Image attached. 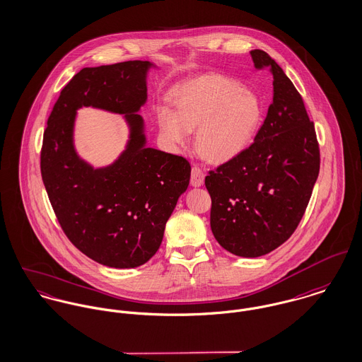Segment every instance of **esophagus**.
I'll use <instances>...</instances> for the list:
<instances>
[{"mask_svg": "<svg viewBox=\"0 0 362 362\" xmlns=\"http://www.w3.org/2000/svg\"><path fill=\"white\" fill-rule=\"evenodd\" d=\"M204 182V173L200 167H192V171H191V185L192 187H200L203 185Z\"/></svg>", "mask_w": 362, "mask_h": 362, "instance_id": "esophagus-1", "label": "esophagus"}]
</instances>
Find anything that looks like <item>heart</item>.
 <instances>
[{"instance_id":"obj_1","label":"heart","mask_w":362,"mask_h":362,"mask_svg":"<svg viewBox=\"0 0 362 362\" xmlns=\"http://www.w3.org/2000/svg\"><path fill=\"white\" fill-rule=\"evenodd\" d=\"M175 112L159 106L156 122L167 144L185 146L197 132V152L223 165L243 153L260 127L263 107L259 98L228 77L207 74L173 93Z\"/></svg>"}]
</instances>
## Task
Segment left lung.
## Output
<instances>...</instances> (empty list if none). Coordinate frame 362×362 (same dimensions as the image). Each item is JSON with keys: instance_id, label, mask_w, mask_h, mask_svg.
<instances>
[{"instance_id": "left-lung-1", "label": "left lung", "mask_w": 362, "mask_h": 362, "mask_svg": "<svg viewBox=\"0 0 362 362\" xmlns=\"http://www.w3.org/2000/svg\"><path fill=\"white\" fill-rule=\"evenodd\" d=\"M268 67L274 98L255 142L204 178L217 242L240 257L264 256L296 230L320 173V146L296 87L267 52L250 51Z\"/></svg>"}]
</instances>
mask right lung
<instances>
[{"label": "right lung", "mask_w": 362, "mask_h": 362, "mask_svg": "<svg viewBox=\"0 0 362 362\" xmlns=\"http://www.w3.org/2000/svg\"><path fill=\"white\" fill-rule=\"evenodd\" d=\"M148 61L84 67L66 84L48 117L41 177L69 240L87 257L113 268L146 263L159 249L168 217L191 178L189 162L146 148L144 120ZM94 105L124 114L127 151L113 165L93 169L72 146L75 110Z\"/></svg>", "instance_id": "right-lung-1"}]
</instances>
